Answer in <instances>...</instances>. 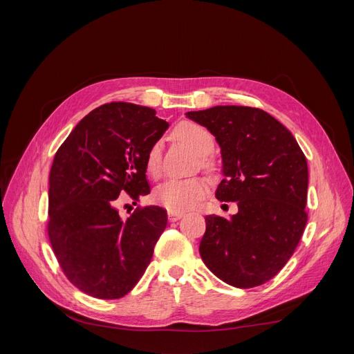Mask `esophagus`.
<instances>
[{
  "mask_svg": "<svg viewBox=\"0 0 354 354\" xmlns=\"http://www.w3.org/2000/svg\"><path fill=\"white\" fill-rule=\"evenodd\" d=\"M185 216V212H178V211H168V220L169 221H177L181 217Z\"/></svg>",
  "mask_w": 354,
  "mask_h": 354,
  "instance_id": "34e87169",
  "label": "esophagus"
}]
</instances>
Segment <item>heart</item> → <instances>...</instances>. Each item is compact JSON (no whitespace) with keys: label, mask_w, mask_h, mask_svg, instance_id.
<instances>
[{"label":"heart","mask_w":354,"mask_h":354,"mask_svg":"<svg viewBox=\"0 0 354 354\" xmlns=\"http://www.w3.org/2000/svg\"><path fill=\"white\" fill-rule=\"evenodd\" d=\"M173 134L178 140L190 146L194 151L203 156L202 164L211 167V160L207 158L214 149V137L207 130L196 122L183 121L176 125ZM160 162V145L153 143L146 153V168L151 174H156ZM207 185L199 177L192 178H169L158 186L155 190V201L169 211H186L190 209L195 203L205 195Z\"/></svg>","instance_id":"obj_1"}]
</instances>
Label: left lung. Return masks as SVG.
Instances as JSON below:
<instances>
[{
  "mask_svg": "<svg viewBox=\"0 0 354 354\" xmlns=\"http://www.w3.org/2000/svg\"><path fill=\"white\" fill-rule=\"evenodd\" d=\"M221 147L217 199L238 202L232 220L207 216L199 252L218 279L236 288L269 282L291 259L307 223V159L294 136L251 106L187 112Z\"/></svg>",
  "mask_w": 354,
  "mask_h": 354,
  "instance_id": "8db88e82",
  "label": "left lung"
}]
</instances>
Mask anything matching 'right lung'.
I'll return each mask as SVG.
<instances>
[{
    "label": "right lung",
    "mask_w": 354,
    "mask_h": 354,
    "mask_svg": "<svg viewBox=\"0 0 354 354\" xmlns=\"http://www.w3.org/2000/svg\"><path fill=\"white\" fill-rule=\"evenodd\" d=\"M168 128L151 108L102 104L82 118L53 159L47 232L62 272L80 291L116 299L140 281L167 227V211L138 205L122 220L118 196L151 187L146 153Z\"/></svg>",
    "instance_id": "right-lung-1"
}]
</instances>
